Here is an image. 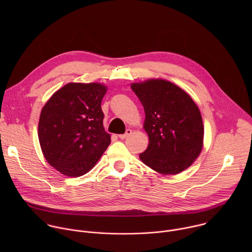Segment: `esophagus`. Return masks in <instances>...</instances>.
Returning a JSON list of instances; mask_svg holds the SVG:
<instances>
[{
  "label": "esophagus",
  "mask_w": 252,
  "mask_h": 252,
  "mask_svg": "<svg viewBox=\"0 0 252 252\" xmlns=\"http://www.w3.org/2000/svg\"><path fill=\"white\" fill-rule=\"evenodd\" d=\"M131 132H132V130H131V129H126V133H123V134H119V137H120L121 139H125V138H126L127 136H129V135L131 134Z\"/></svg>",
  "instance_id": "esophagus-1"
}]
</instances>
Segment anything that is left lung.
<instances>
[{
    "label": "left lung",
    "instance_id": "obj_1",
    "mask_svg": "<svg viewBox=\"0 0 252 252\" xmlns=\"http://www.w3.org/2000/svg\"><path fill=\"white\" fill-rule=\"evenodd\" d=\"M130 88L145 109L143 128L150 140L140 160L164 175L189 168L203 148L204 127L196 103L183 89L162 79L132 83Z\"/></svg>",
    "mask_w": 252,
    "mask_h": 252
}]
</instances>
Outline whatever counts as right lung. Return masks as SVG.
I'll list each match as a JSON object with an SVG mask.
<instances>
[{
    "instance_id": "1",
    "label": "right lung",
    "mask_w": 252,
    "mask_h": 252,
    "mask_svg": "<svg viewBox=\"0 0 252 252\" xmlns=\"http://www.w3.org/2000/svg\"><path fill=\"white\" fill-rule=\"evenodd\" d=\"M107 87L99 83H68L43 106L38 135L46 160L62 174L89 172L111 143L103 127L100 103Z\"/></svg>"
}]
</instances>
